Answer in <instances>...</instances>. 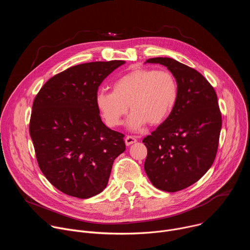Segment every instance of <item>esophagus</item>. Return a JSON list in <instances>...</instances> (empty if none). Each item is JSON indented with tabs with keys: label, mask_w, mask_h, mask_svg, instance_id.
Returning a JSON list of instances; mask_svg holds the SVG:
<instances>
[{
	"label": "esophagus",
	"mask_w": 250,
	"mask_h": 250,
	"mask_svg": "<svg viewBox=\"0 0 250 250\" xmlns=\"http://www.w3.org/2000/svg\"><path fill=\"white\" fill-rule=\"evenodd\" d=\"M125 145L128 146H130V145L134 144V142H136V141H137V139H136V137H135V136L127 135V136L125 137Z\"/></svg>",
	"instance_id": "34e87169"
}]
</instances>
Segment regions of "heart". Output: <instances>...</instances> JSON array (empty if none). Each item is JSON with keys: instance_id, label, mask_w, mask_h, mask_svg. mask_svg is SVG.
<instances>
[{"instance_id": "heart-1", "label": "heart", "mask_w": 250, "mask_h": 250, "mask_svg": "<svg viewBox=\"0 0 250 250\" xmlns=\"http://www.w3.org/2000/svg\"><path fill=\"white\" fill-rule=\"evenodd\" d=\"M179 97L175 75L169 70L135 68L113 83V92L99 91L96 104L104 123L118 126L129 109L127 126L139 130L147 123L162 124L173 112Z\"/></svg>"}]
</instances>
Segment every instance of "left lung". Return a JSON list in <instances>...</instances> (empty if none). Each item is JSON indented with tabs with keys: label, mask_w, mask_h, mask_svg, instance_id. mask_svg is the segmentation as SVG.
I'll return each instance as SVG.
<instances>
[{
	"label": "left lung",
	"mask_w": 250,
	"mask_h": 250,
	"mask_svg": "<svg viewBox=\"0 0 250 250\" xmlns=\"http://www.w3.org/2000/svg\"><path fill=\"white\" fill-rule=\"evenodd\" d=\"M146 62L166 66L179 86L172 114L142 140L150 182L159 190L177 192L200 180L216 158L222 128L218 97L208 80L185 64L169 57Z\"/></svg>",
	"instance_id": "8db88e82"
}]
</instances>
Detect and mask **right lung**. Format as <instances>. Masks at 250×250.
I'll use <instances>...</instances> for the list:
<instances>
[{
    "label": "right lung",
    "mask_w": 250,
    "mask_h": 250,
    "mask_svg": "<svg viewBox=\"0 0 250 250\" xmlns=\"http://www.w3.org/2000/svg\"><path fill=\"white\" fill-rule=\"evenodd\" d=\"M123 60L72 66L35 96L29 122L39 166L62 193L88 199L108 185L114 160L125 150L124 134L106 127L96 104L98 88Z\"/></svg>",
    "instance_id": "add662e5"
}]
</instances>
